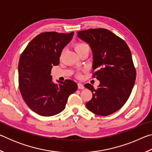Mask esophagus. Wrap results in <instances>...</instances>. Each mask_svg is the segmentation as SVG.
Returning <instances> with one entry per match:
<instances>
[{"instance_id": "esophagus-1", "label": "esophagus", "mask_w": 152, "mask_h": 152, "mask_svg": "<svg viewBox=\"0 0 152 152\" xmlns=\"http://www.w3.org/2000/svg\"><path fill=\"white\" fill-rule=\"evenodd\" d=\"M78 88L79 89H84V86L81 83H78Z\"/></svg>"}]
</instances>
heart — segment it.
I'll return each instance as SVG.
<instances>
[{"instance_id": "1", "label": "heart", "mask_w": 152, "mask_h": 152, "mask_svg": "<svg viewBox=\"0 0 152 152\" xmlns=\"http://www.w3.org/2000/svg\"><path fill=\"white\" fill-rule=\"evenodd\" d=\"M74 49L77 53L83 50H85V49H88L89 50V46L86 43L84 42H80V43H76L75 46H74Z\"/></svg>"}]
</instances>
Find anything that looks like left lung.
Returning a JSON list of instances; mask_svg holds the SVG:
<instances>
[{"instance_id":"obj_1","label":"left lung","mask_w":152,"mask_h":152,"mask_svg":"<svg viewBox=\"0 0 152 152\" xmlns=\"http://www.w3.org/2000/svg\"><path fill=\"white\" fill-rule=\"evenodd\" d=\"M78 37L91 46L93 77L100 81L97 88L84 85L92 92L86 107L101 116L113 114L127 102L135 84L136 70L129 48L121 38L102 28L80 31Z\"/></svg>"}]
</instances>
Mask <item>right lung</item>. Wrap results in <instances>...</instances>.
<instances>
[{
    "instance_id": "1",
    "label": "right lung",
    "mask_w": 152,
    "mask_h": 152,
    "mask_svg": "<svg viewBox=\"0 0 152 152\" xmlns=\"http://www.w3.org/2000/svg\"><path fill=\"white\" fill-rule=\"evenodd\" d=\"M74 32L42 33L31 41L20 55L19 87L24 101L33 111L44 117L57 115L65 109L69 96L78 89L75 82H52L51 70L60 64L64 48Z\"/></svg>"
}]
</instances>
